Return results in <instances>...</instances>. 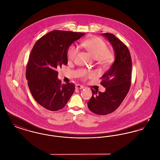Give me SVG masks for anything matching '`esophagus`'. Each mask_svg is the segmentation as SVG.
Returning <instances> with one entry per match:
<instances>
[{"mask_svg":"<svg viewBox=\"0 0 160 160\" xmlns=\"http://www.w3.org/2000/svg\"><path fill=\"white\" fill-rule=\"evenodd\" d=\"M76 89H82L84 88V86H82V85L79 84H77L76 85Z\"/></svg>","mask_w":160,"mask_h":160,"instance_id":"34e87169","label":"esophagus"}]
</instances>
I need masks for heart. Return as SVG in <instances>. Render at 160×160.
I'll use <instances>...</instances> for the list:
<instances>
[{
    "instance_id": "heart-1",
    "label": "heart",
    "mask_w": 160,
    "mask_h": 160,
    "mask_svg": "<svg viewBox=\"0 0 160 160\" xmlns=\"http://www.w3.org/2000/svg\"><path fill=\"white\" fill-rule=\"evenodd\" d=\"M84 48L91 54L92 58L98 59L103 63H108L112 60L113 56L107 51L106 43L101 38L93 37L86 39L82 43ZM78 52V48L74 45H71L67 51V58L68 61H73ZM93 74L88 73V75L91 76Z\"/></svg>"
}]
</instances>
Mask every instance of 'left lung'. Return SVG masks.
<instances>
[{"mask_svg": "<svg viewBox=\"0 0 160 160\" xmlns=\"http://www.w3.org/2000/svg\"><path fill=\"white\" fill-rule=\"evenodd\" d=\"M107 38L114 50L115 60L106 72L101 77L104 92L92 89L91 98L88 107L92 112L99 115L110 114L116 110L129 91L131 82L132 61L128 47L110 33H102Z\"/></svg>", "mask_w": 160, "mask_h": 160, "instance_id": "1", "label": "left lung"}]
</instances>
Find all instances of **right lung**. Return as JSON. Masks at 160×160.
<instances>
[{
  "mask_svg": "<svg viewBox=\"0 0 160 160\" xmlns=\"http://www.w3.org/2000/svg\"><path fill=\"white\" fill-rule=\"evenodd\" d=\"M84 34L51 31L39 38L31 51L26 72L28 84L35 100L48 110L63 108L74 92V84H61L56 69L68 63L69 46Z\"/></svg>",
  "mask_w": 160,
  "mask_h": 160,
  "instance_id": "right-lung-1",
  "label": "right lung"
}]
</instances>
